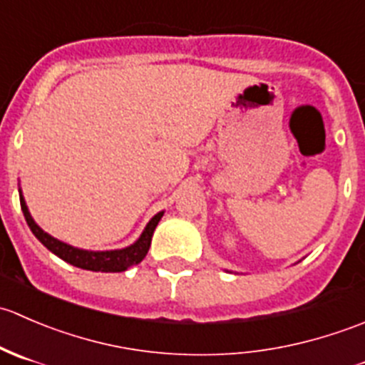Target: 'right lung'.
Segmentation results:
<instances>
[{"label": "right lung", "mask_w": 365, "mask_h": 365, "mask_svg": "<svg viewBox=\"0 0 365 365\" xmlns=\"http://www.w3.org/2000/svg\"><path fill=\"white\" fill-rule=\"evenodd\" d=\"M19 197H21V208H23L24 219L28 222L31 233L49 249L51 252L56 254L58 257H61L67 263L73 264L77 268H83V270H91V272H125L127 268L134 267V264L141 263L145 259V256L148 254L150 244H152L153 231H155L157 224L164 215V210L150 219V222L146 224V227L143 230V233L139 235L138 240L134 244H130L128 247L123 249H114V251H88V249H79L73 247V245L65 244V242L58 240V238L51 237L49 233L42 230L38 224L35 222V219L29 213L28 205H26L23 190L19 189Z\"/></svg>", "instance_id": "1"}]
</instances>
